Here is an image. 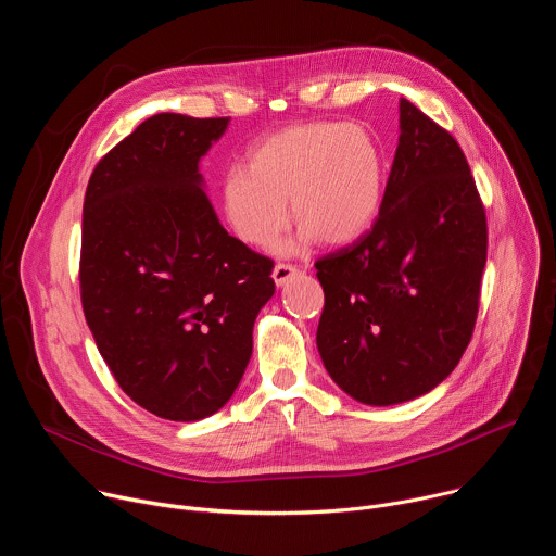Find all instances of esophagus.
<instances>
[{"label": "esophagus", "instance_id": "1", "mask_svg": "<svg viewBox=\"0 0 556 556\" xmlns=\"http://www.w3.org/2000/svg\"><path fill=\"white\" fill-rule=\"evenodd\" d=\"M296 268L294 266H290V264H277L275 268H273V279H275V283H277V288H283L292 277H296Z\"/></svg>", "mask_w": 556, "mask_h": 556}]
</instances>
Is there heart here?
Returning <instances> with one entry per match:
<instances>
[{
  "instance_id": "1",
  "label": "heart",
  "mask_w": 556,
  "mask_h": 556,
  "mask_svg": "<svg viewBox=\"0 0 556 556\" xmlns=\"http://www.w3.org/2000/svg\"><path fill=\"white\" fill-rule=\"evenodd\" d=\"M296 240L281 247L296 255L321 237L343 247L369 230L384 198V155L376 136L354 123L316 121L266 136L219 185L226 224L242 242L270 249L290 222Z\"/></svg>"
}]
</instances>
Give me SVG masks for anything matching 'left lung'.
<instances>
[{"mask_svg": "<svg viewBox=\"0 0 556 556\" xmlns=\"http://www.w3.org/2000/svg\"><path fill=\"white\" fill-rule=\"evenodd\" d=\"M380 213L361 240L316 262L326 305L316 348L350 399L401 405L459 363L478 319L486 215L455 138L401 99Z\"/></svg>", "mask_w": 556, "mask_h": 556, "instance_id": "8db88e82", "label": "left lung"}]
</instances>
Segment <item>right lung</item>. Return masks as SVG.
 <instances>
[{
    "mask_svg": "<svg viewBox=\"0 0 556 556\" xmlns=\"http://www.w3.org/2000/svg\"><path fill=\"white\" fill-rule=\"evenodd\" d=\"M230 118L163 112L97 165L84 202L81 301L121 389L157 418L219 412L275 294L273 262L235 240L200 161Z\"/></svg>",
    "mask_w": 556,
    "mask_h": 556,
    "instance_id": "1",
    "label": "right lung"
}]
</instances>
